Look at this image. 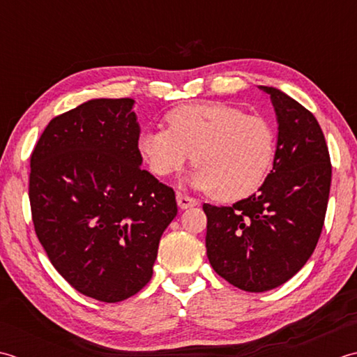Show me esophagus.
Listing matches in <instances>:
<instances>
[{
    "label": "esophagus",
    "instance_id": "obj_1",
    "mask_svg": "<svg viewBox=\"0 0 357 357\" xmlns=\"http://www.w3.org/2000/svg\"><path fill=\"white\" fill-rule=\"evenodd\" d=\"M177 205L180 209H188L197 205V202H195L192 197H189V195L177 192Z\"/></svg>",
    "mask_w": 357,
    "mask_h": 357
}]
</instances>
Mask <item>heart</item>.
Instances as JSON below:
<instances>
[{"mask_svg":"<svg viewBox=\"0 0 357 357\" xmlns=\"http://www.w3.org/2000/svg\"><path fill=\"white\" fill-rule=\"evenodd\" d=\"M168 130H143L138 154L158 177L177 172L192 154L186 181L222 202L248 197L264 183L274 158V129L265 119L227 103L176 107Z\"/></svg>","mask_w":357,"mask_h":357,"instance_id":"1","label":"heart"}]
</instances>
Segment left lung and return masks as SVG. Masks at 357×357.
<instances>
[{"instance_id": "8db88e82", "label": "left lung", "mask_w": 357, "mask_h": 357, "mask_svg": "<svg viewBox=\"0 0 357 357\" xmlns=\"http://www.w3.org/2000/svg\"><path fill=\"white\" fill-rule=\"evenodd\" d=\"M259 87L270 96L278 120L273 169L251 197L232 206L203 205L211 266L250 293L280 287L307 264L331 185L328 148L314 115L285 92Z\"/></svg>"}]
</instances>
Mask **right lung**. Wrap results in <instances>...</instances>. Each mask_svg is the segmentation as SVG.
Listing matches in <instances>:
<instances>
[{
  "label": "right lung",
  "instance_id": "obj_1",
  "mask_svg": "<svg viewBox=\"0 0 357 357\" xmlns=\"http://www.w3.org/2000/svg\"><path fill=\"white\" fill-rule=\"evenodd\" d=\"M132 98H93L50 120L31 157L32 220L50 264L79 293L115 303L152 278L177 215L169 186L142 169Z\"/></svg>",
  "mask_w": 357,
  "mask_h": 357
}]
</instances>
